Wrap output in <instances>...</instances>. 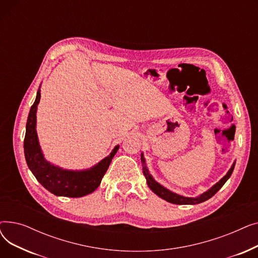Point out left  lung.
I'll list each match as a JSON object with an SVG mask.
<instances>
[{
  "label": "left lung",
  "instance_id": "left-lung-1",
  "mask_svg": "<svg viewBox=\"0 0 258 258\" xmlns=\"http://www.w3.org/2000/svg\"><path fill=\"white\" fill-rule=\"evenodd\" d=\"M141 163H142V170H143V174L146 179V183L150 187L153 192L156 194L158 197H160L161 199H163L169 203H172V204H177V205H196V204H200V203L205 202L207 200H209L210 198H212L216 192H218L220 189L223 187V185L227 182V180L231 177V174L233 172L234 166H235V161L233 162V164L228 170V172L224 175V177L218 182L215 183L212 187H210L207 191L203 192L202 195L195 197V198H188V197H184L181 195L175 194L169 189H167L166 187H164L163 185H161L160 183H158L154 178L153 175L151 174L150 170L147 168L146 162H145V158L143 153H141Z\"/></svg>",
  "mask_w": 258,
  "mask_h": 258
}]
</instances>
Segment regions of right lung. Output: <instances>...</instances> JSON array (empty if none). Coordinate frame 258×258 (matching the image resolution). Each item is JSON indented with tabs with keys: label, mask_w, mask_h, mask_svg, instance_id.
<instances>
[{
	"label": "right lung",
	"mask_w": 258,
	"mask_h": 258,
	"mask_svg": "<svg viewBox=\"0 0 258 258\" xmlns=\"http://www.w3.org/2000/svg\"><path fill=\"white\" fill-rule=\"evenodd\" d=\"M39 99L40 86L26 123L24 153L27 165L36 180L47 190L57 197L80 198L92 194L100 185L113 157L119 150V145H116L110 155L103 158L91 168L71 170L50 163L46 160L42 148H40L36 132V112Z\"/></svg>",
	"instance_id": "obj_1"
}]
</instances>
